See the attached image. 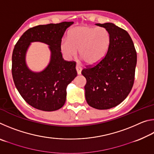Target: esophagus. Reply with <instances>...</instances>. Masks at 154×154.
I'll return each instance as SVG.
<instances>
[{"mask_svg":"<svg viewBox=\"0 0 154 154\" xmlns=\"http://www.w3.org/2000/svg\"><path fill=\"white\" fill-rule=\"evenodd\" d=\"M76 71H77V72L78 75H81V73H82V68L80 66H79L78 64H77L76 65Z\"/></svg>","mask_w":154,"mask_h":154,"instance_id":"obj_1","label":"esophagus"}]
</instances>
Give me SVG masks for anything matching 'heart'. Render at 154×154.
Wrapping results in <instances>:
<instances>
[{"label": "heart", "instance_id": "b5f03b06", "mask_svg": "<svg viewBox=\"0 0 154 154\" xmlns=\"http://www.w3.org/2000/svg\"><path fill=\"white\" fill-rule=\"evenodd\" d=\"M111 35L103 27L79 26L69 30L67 38L60 43L62 53L67 59L77 53L88 64L98 63L104 58L111 45Z\"/></svg>", "mask_w": 154, "mask_h": 154}]
</instances>
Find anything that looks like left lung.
Listing matches in <instances>:
<instances>
[{
    "label": "left lung",
    "instance_id": "8db88e82",
    "mask_svg": "<svg viewBox=\"0 0 154 154\" xmlns=\"http://www.w3.org/2000/svg\"><path fill=\"white\" fill-rule=\"evenodd\" d=\"M107 30L111 45L102 60L83 69L85 96L90 106L103 110L116 106L125 100L133 86L137 52L131 37L113 23L96 24Z\"/></svg>",
    "mask_w": 154,
    "mask_h": 154
}]
</instances>
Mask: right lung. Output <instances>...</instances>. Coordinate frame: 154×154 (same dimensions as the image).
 <instances>
[{
	"mask_svg": "<svg viewBox=\"0 0 154 154\" xmlns=\"http://www.w3.org/2000/svg\"><path fill=\"white\" fill-rule=\"evenodd\" d=\"M73 22L39 25L29 28L15 44L12 54V75L15 87L26 102L34 108L54 111L63 106L68 85L77 77L75 62L62 58V38ZM48 45L51 51L48 64L41 72L28 67L26 54L31 43Z\"/></svg>",
	"mask_w": 154,
	"mask_h": 154,
	"instance_id": "add662e5",
	"label": "right lung"
}]
</instances>
